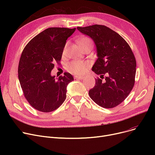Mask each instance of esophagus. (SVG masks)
<instances>
[{
	"label": "esophagus",
	"instance_id": "1",
	"mask_svg": "<svg viewBox=\"0 0 155 155\" xmlns=\"http://www.w3.org/2000/svg\"><path fill=\"white\" fill-rule=\"evenodd\" d=\"M75 78L78 79V80H82V79L84 78V77H83V76H75Z\"/></svg>",
	"mask_w": 155,
	"mask_h": 155
}]
</instances>
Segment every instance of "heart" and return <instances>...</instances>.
<instances>
[{"instance_id":"1","label":"heart","mask_w":155,"mask_h":155,"mask_svg":"<svg viewBox=\"0 0 155 155\" xmlns=\"http://www.w3.org/2000/svg\"><path fill=\"white\" fill-rule=\"evenodd\" d=\"M78 44L81 48L87 46L88 45H92V41L91 39L86 36H84L78 40ZM68 46V43H67L64 45V47L63 50V54L66 53L67 49ZM88 65V63L87 61H73L68 63L66 64V69L68 71L74 75H81L86 71Z\"/></svg>"}]
</instances>
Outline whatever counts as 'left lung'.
<instances>
[{"instance_id":"obj_1","label":"left lung","mask_w":155,"mask_h":155,"mask_svg":"<svg viewBox=\"0 0 155 155\" xmlns=\"http://www.w3.org/2000/svg\"><path fill=\"white\" fill-rule=\"evenodd\" d=\"M90 36L97 47V58L92 71L105 80L95 78V85L88 92L91 98L100 106L110 109L123 102L134 85L136 61L126 40L104 25L77 27Z\"/></svg>"}]
</instances>
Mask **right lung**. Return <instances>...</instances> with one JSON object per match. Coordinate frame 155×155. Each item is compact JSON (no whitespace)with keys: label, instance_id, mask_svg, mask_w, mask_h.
Segmentation results:
<instances>
[{"label":"right lung","instance_id":"add662e5","mask_svg":"<svg viewBox=\"0 0 155 155\" xmlns=\"http://www.w3.org/2000/svg\"><path fill=\"white\" fill-rule=\"evenodd\" d=\"M76 28H50L32 38L22 52L18 77L23 94L35 109L50 112L67 97V86L73 80L68 72L57 80L51 75L54 63H60L68 37Z\"/></svg>","mask_w":155,"mask_h":155}]
</instances>
